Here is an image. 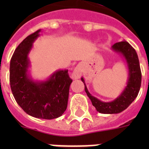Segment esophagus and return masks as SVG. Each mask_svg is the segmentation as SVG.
I'll use <instances>...</instances> for the list:
<instances>
[{
  "mask_svg": "<svg viewBox=\"0 0 149 149\" xmlns=\"http://www.w3.org/2000/svg\"><path fill=\"white\" fill-rule=\"evenodd\" d=\"M82 74V67L81 65H78L74 68L72 73V79H79Z\"/></svg>",
  "mask_w": 149,
  "mask_h": 149,
  "instance_id": "esophagus-1",
  "label": "esophagus"
}]
</instances>
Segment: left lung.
<instances>
[{"mask_svg":"<svg viewBox=\"0 0 149 149\" xmlns=\"http://www.w3.org/2000/svg\"><path fill=\"white\" fill-rule=\"evenodd\" d=\"M112 49L123 56L128 67L129 77L127 86L118 98L110 102L100 101L89 93L84 78H81L85 86V92L92 101L93 105L97 111L104 114L119 113L127 108L136 98L141 86L142 73L135 49L126 41L115 43L112 46Z\"/></svg>","mask_w":149,"mask_h":149,"instance_id":"8db88e82","label":"left lung"}]
</instances>
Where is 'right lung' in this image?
Instances as JSON below:
<instances>
[{
	"mask_svg": "<svg viewBox=\"0 0 149 149\" xmlns=\"http://www.w3.org/2000/svg\"><path fill=\"white\" fill-rule=\"evenodd\" d=\"M40 31L27 36L13 53L10 66V87L15 101L26 113L39 119H56L66 110L72 80L68 70L56 71L46 81L36 82L29 77L28 54Z\"/></svg>",
	"mask_w": 149,
	"mask_h": 149,
	"instance_id": "1",
	"label": "right lung"
}]
</instances>
